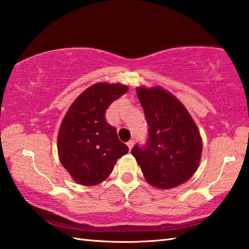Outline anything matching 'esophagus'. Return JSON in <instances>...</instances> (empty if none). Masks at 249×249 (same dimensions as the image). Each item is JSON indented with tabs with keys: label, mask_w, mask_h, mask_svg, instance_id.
Wrapping results in <instances>:
<instances>
[{
	"label": "esophagus",
	"mask_w": 249,
	"mask_h": 249,
	"mask_svg": "<svg viewBox=\"0 0 249 249\" xmlns=\"http://www.w3.org/2000/svg\"><path fill=\"white\" fill-rule=\"evenodd\" d=\"M133 146H134V140H129V142H127V147H128V149H129V151L132 150Z\"/></svg>",
	"instance_id": "34e87169"
}]
</instances>
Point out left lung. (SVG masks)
Here are the masks:
<instances>
[{
    "instance_id": "left-lung-1",
    "label": "left lung",
    "mask_w": 249,
    "mask_h": 249,
    "mask_svg": "<svg viewBox=\"0 0 249 249\" xmlns=\"http://www.w3.org/2000/svg\"><path fill=\"white\" fill-rule=\"evenodd\" d=\"M146 116L147 142L135 144L132 155L147 182L169 189L189 179L199 165L202 142L185 107L161 87L137 88Z\"/></svg>"
}]
</instances>
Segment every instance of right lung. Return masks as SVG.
Returning <instances> with one entry per match:
<instances>
[{
    "label": "right lung",
    "instance_id": "1",
    "mask_svg": "<svg viewBox=\"0 0 249 249\" xmlns=\"http://www.w3.org/2000/svg\"><path fill=\"white\" fill-rule=\"evenodd\" d=\"M127 86L98 83L73 102L62 121L57 151L62 165L78 184L93 186L111 174L128 147L107 123L106 111L127 91Z\"/></svg>",
    "mask_w": 249,
    "mask_h": 249
}]
</instances>
